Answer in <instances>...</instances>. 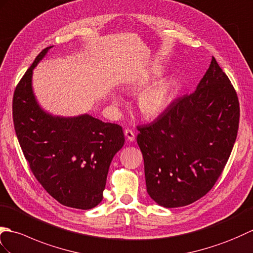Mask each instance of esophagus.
<instances>
[{
	"label": "esophagus",
	"mask_w": 253,
	"mask_h": 253,
	"mask_svg": "<svg viewBox=\"0 0 253 253\" xmlns=\"http://www.w3.org/2000/svg\"><path fill=\"white\" fill-rule=\"evenodd\" d=\"M125 135L127 139V142H133L134 139H135V134H134L133 131L128 130V128H126V130H125Z\"/></svg>",
	"instance_id": "34e87169"
}]
</instances>
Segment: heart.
<instances>
[{
  "instance_id": "1",
  "label": "heart",
  "mask_w": 253,
  "mask_h": 253,
  "mask_svg": "<svg viewBox=\"0 0 253 253\" xmlns=\"http://www.w3.org/2000/svg\"><path fill=\"white\" fill-rule=\"evenodd\" d=\"M162 74V69L156 68L153 71V76L158 77ZM143 87V84L133 83L132 88L138 91ZM174 93V82L172 80H164L155 84L154 86L144 89L139 93L136 99V106L139 114L145 119H154L168 109ZM112 103L118 106L120 105L119 96H112Z\"/></svg>"
}]
</instances>
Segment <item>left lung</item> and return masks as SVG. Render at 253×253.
Instances as JSON below:
<instances>
[{
  "label": "left lung",
  "instance_id": "left-lung-1",
  "mask_svg": "<svg viewBox=\"0 0 253 253\" xmlns=\"http://www.w3.org/2000/svg\"><path fill=\"white\" fill-rule=\"evenodd\" d=\"M239 103L214 57L196 91L178 98L136 137L147 193L165 208L184 207L213 187L237 137Z\"/></svg>",
  "mask_w": 253,
  "mask_h": 253
}]
</instances>
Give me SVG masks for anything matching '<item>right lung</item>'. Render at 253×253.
I'll use <instances>...</instances> for the list:
<instances>
[{
	"label": "right lung",
	"instance_id": "add662e5",
	"mask_svg": "<svg viewBox=\"0 0 253 253\" xmlns=\"http://www.w3.org/2000/svg\"><path fill=\"white\" fill-rule=\"evenodd\" d=\"M52 47L37 56L15 89V132L43 188L61 205L88 210L102 203L111 160L125 135L120 126L88 114L64 117L41 107L33 92V69Z\"/></svg>",
	"mask_w": 253,
	"mask_h": 253
}]
</instances>
